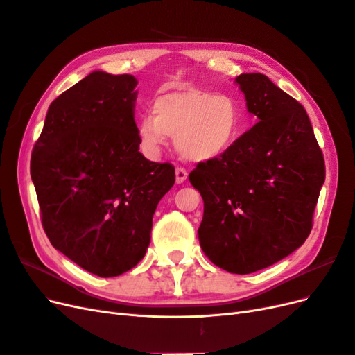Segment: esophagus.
<instances>
[{"instance_id": "esophagus-1", "label": "esophagus", "mask_w": 355, "mask_h": 355, "mask_svg": "<svg viewBox=\"0 0 355 355\" xmlns=\"http://www.w3.org/2000/svg\"><path fill=\"white\" fill-rule=\"evenodd\" d=\"M187 175H189V173H187L184 168H177L175 169V180H177L178 184H181V182H184L187 180Z\"/></svg>"}]
</instances>
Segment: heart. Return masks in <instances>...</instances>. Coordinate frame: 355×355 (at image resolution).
Segmentation results:
<instances>
[{"mask_svg": "<svg viewBox=\"0 0 355 355\" xmlns=\"http://www.w3.org/2000/svg\"><path fill=\"white\" fill-rule=\"evenodd\" d=\"M152 114L139 122L144 150L157 156L166 137H174L177 150L189 161L208 162L223 156L242 134V109L225 93L187 88L159 94Z\"/></svg>", "mask_w": 355, "mask_h": 355, "instance_id": "obj_1", "label": "heart"}]
</instances>
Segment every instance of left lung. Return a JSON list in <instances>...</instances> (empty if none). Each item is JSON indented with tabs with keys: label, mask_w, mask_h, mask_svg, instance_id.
Instances as JSON below:
<instances>
[{
	"label": "left lung",
	"mask_w": 355,
	"mask_h": 355,
	"mask_svg": "<svg viewBox=\"0 0 355 355\" xmlns=\"http://www.w3.org/2000/svg\"><path fill=\"white\" fill-rule=\"evenodd\" d=\"M236 84L257 123L189 180L203 199L205 255L228 272L249 274L305 242L326 168L301 103L262 73H242Z\"/></svg>",
	"instance_id": "1"
}]
</instances>
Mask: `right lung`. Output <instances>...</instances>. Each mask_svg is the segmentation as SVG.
Instances as JSON below:
<instances>
[{
	"mask_svg": "<svg viewBox=\"0 0 355 355\" xmlns=\"http://www.w3.org/2000/svg\"><path fill=\"white\" fill-rule=\"evenodd\" d=\"M135 87L132 75L91 72L51 103L31 157L45 234L98 277L143 259L157 203L175 182L173 165L139 152Z\"/></svg>",
	"mask_w": 355,
	"mask_h": 355,
	"instance_id": "obj_1",
	"label": "right lung"
}]
</instances>
